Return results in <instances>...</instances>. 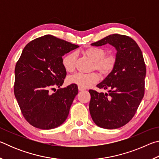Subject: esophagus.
I'll return each mask as SVG.
<instances>
[{
	"mask_svg": "<svg viewBox=\"0 0 159 159\" xmlns=\"http://www.w3.org/2000/svg\"><path fill=\"white\" fill-rule=\"evenodd\" d=\"M79 90L80 91H83V90H85V88H82V87H80V86H79Z\"/></svg>",
	"mask_w": 159,
	"mask_h": 159,
	"instance_id": "1",
	"label": "esophagus"
}]
</instances>
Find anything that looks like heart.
I'll list each match as a JSON object with an SVG mask.
<instances>
[{"label":"heart","mask_w":159,"mask_h":159,"mask_svg":"<svg viewBox=\"0 0 159 159\" xmlns=\"http://www.w3.org/2000/svg\"><path fill=\"white\" fill-rule=\"evenodd\" d=\"M90 61H92L93 68L98 71L101 75L106 76L114 69L116 58L114 55L109 54L105 55L106 52L104 49L98 47H90L82 51ZM76 53L70 52L64 56L62 59V64L67 72H71L74 69ZM99 77L95 73L80 74L77 73L68 76L66 82L69 85H76L82 88L90 87L98 81Z\"/></svg>","instance_id":"1"}]
</instances>
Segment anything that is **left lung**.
<instances>
[{
    "instance_id": "left-lung-1",
    "label": "left lung",
    "mask_w": 159,
    "mask_h": 159,
    "mask_svg": "<svg viewBox=\"0 0 159 159\" xmlns=\"http://www.w3.org/2000/svg\"><path fill=\"white\" fill-rule=\"evenodd\" d=\"M106 44L116 50V61L114 69L97 85L100 89H108V93L89 90V109L97 125L116 129L133 118L143 98L146 66L140 48L129 36L109 35L91 45L99 47Z\"/></svg>"
}]
</instances>
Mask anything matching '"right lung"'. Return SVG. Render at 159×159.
Listing matches in <instances>:
<instances>
[{
	"mask_svg": "<svg viewBox=\"0 0 159 159\" xmlns=\"http://www.w3.org/2000/svg\"><path fill=\"white\" fill-rule=\"evenodd\" d=\"M79 45L52 35L38 38L26 45L15 69V96L25 119L31 125L50 130L61 125L68 116L76 85H62L66 71L62 56ZM55 87L59 89L51 94Z\"/></svg>",
	"mask_w": 159,
	"mask_h": 159,
	"instance_id": "obj_1",
	"label": "right lung"
}]
</instances>
